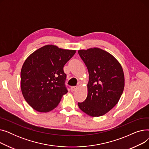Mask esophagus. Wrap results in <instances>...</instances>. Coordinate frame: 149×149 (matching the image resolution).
Segmentation results:
<instances>
[{
  "label": "esophagus",
  "mask_w": 149,
  "mask_h": 149,
  "mask_svg": "<svg viewBox=\"0 0 149 149\" xmlns=\"http://www.w3.org/2000/svg\"><path fill=\"white\" fill-rule=\"evenodd\" d=\"M77 89H78V87H77V86H72V87H71V91H72V92L76 91Z\"/></svg>",
  "instance_id": "34e87169"
}]
</instances>
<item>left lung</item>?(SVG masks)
<instances>
[{"label":"left lung","mask_w":149,"mask_h":149,"mask_svg":"<svg viewBox=\"0 0 149 149\" xmlns=\"http://www.w3.org/2000/svg\"><path fill=\"white\" fill-rule=\"evenodd\" d=\"M89 72L88 96L78 103L81 110L93 117L104 115L117 104L124 88L121 65L112 55L98 48L78 51Z\"/></svg>","instance_id":"8db88e82"}]
</instances>
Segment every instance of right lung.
I'll list each match as a JSON object with an SVG mask.
<instances>
[{
    "mask_svg": "<svg viewBox=\"0 0 149 149\" xmlns=\"http://www.w3.org/2000/svg\"><path fill=\"white\" fill-rule=\"evenodd\" d=\"M75 52L48 45L26 59L21 69L20 86L23 97L34 110L52 111L68 92L63 67Z\"/></svg>",
    "mask_w": 149,
    "mask_h": 149,
    "instance_id": "1",
    "label": "right lung"
}]
</instances>
